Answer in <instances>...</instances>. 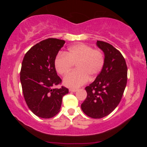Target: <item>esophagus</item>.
I'll return each mask as SVG.
<instances>
[{"instance_id":"obj_1","label":"esophagus","mask_w":147,"mask_h":147,"mask_svg":"<svg viewBox=\"0 0 147 147\" xmlns=\"http://www.w3.org/2000/svg\"><path fill=\"white\" fill-rule=\"evenodd\" d=\"M77 90V89H75V88H70L69 89V91H70V92H76V91Z\"/></svg>"}]
</instances>
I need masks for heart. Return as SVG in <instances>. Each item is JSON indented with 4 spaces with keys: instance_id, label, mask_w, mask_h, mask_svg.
<instances>
[{
    "instance_id": "1",
    "label": "heart",
    "mask_w": 147,
    "mask_h": 147,
    "mask_svg": "<svg viewBox=\"0 0 147 147\" xmlns=\"http://www.w3.org/2000/svg\"><path fill=\"white\" fill-rule=\"evenodd\" d=\"M105 62L103 52L84 43L72 45L66 52L57 55L55 66L61 75H65L74 64L76 70L63 79V84L69 88H78L88 80L95 78L102 71Z\"/></svg>"
}]
</instances>
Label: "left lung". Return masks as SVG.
I'll return each instance as SVG.
<instances>
[{"label": "left lung", "instance_id": "left-lung-1", "mask_svg": "<svg viewBox=\"0 0 147 147\" xmlns=\"http://www.w3.org/2000/svg\"><path fill=\"white\" fill-rule=\"evenodd\" d=\"M97 45L104 52L105 62L95 80L85 88L87 97L81 105L84 113L95 119L115 110L127 83V66L121 52L106 42L97 41Z\"/></svg>", "mask_w": 147, "mask_h": 147}]
</instances>
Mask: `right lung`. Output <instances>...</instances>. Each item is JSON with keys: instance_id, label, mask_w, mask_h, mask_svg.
I'll return each instance as SVG.
<instances>
[{"instance_id": "1", "label": "right lung", "mask_w": 147, "mask_h": 147, "mask_svg": "<svg viewBox=\"0 0 147 147\" xmlns=\"http://www.w3.org/2000/svg\"><path fill=\"white\" fill-rule=\"evenodd\" d=\"M65 41L48 38L34 45L25 54L20 72L23 96L28 108L41 118H51L60 111L62 98L68 89L61 83L55 60Z\"/></svg>"}]
</instances>
